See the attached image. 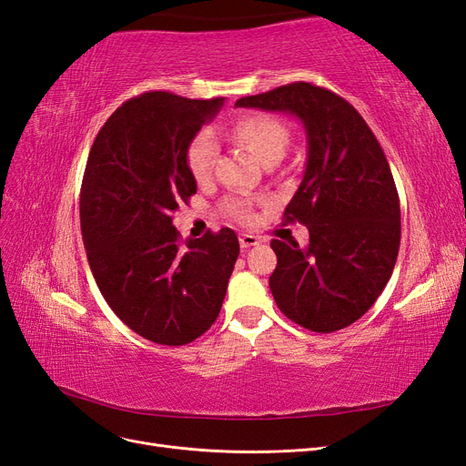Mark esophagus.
<instances>
[{"label": "esophagus", "instance_id": "34e87169", "mask_svg": "<svg viewBox=\"0 0 466 466\" xmlns=\"http://www.w3.org/2000/svg\"><path fill=\"white\" fill-rule=\"evenodd\" d=\"M238 243H241V248H250V247L262 243V237L252 235V233H241L238 235Z\"/></svg>", "mask_w": 466, "mask_h": 466}]
</instances>
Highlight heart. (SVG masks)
<instances>
[{"label":"heart","instance_id":"b5f03b06","mask_svg":"<svg viewBox=\"0 0 466 466\" xmlns=\"http://www.w3.org/2000/svg\"><path fill=\"white\" fill-rule=\"evenodd\" d=\"M231 136L245 146L262 165H276L286 155L291 139V128L270 112H252L237 118ZM218 161V142L209 130H202L192 137L187 149V167L196 182L209 180ZM225 214L241 223H252L257 218L255 204L245 198H231L223 204Z\"/></svg>","mask_w":466,"mask_h":466}]
</instances>
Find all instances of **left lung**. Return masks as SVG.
I'll return each instance as SVG.
<instances>
[{"label": "left lung", "instance_id": "8db88e82", "mask_svg": "<svg viewBox=\"0 0 466 466\" xmlns=\"http://www.w3.org/2000/svg\"><path fill=\"white\" fill-rule=\"evenodd\" d=\"M235 106L289 112L307 132L305 175L284 221L303 223L309 245L272 238L276 305L307 330L350 327L377 301L399 257L400 200L383 147L346 98L307 81Z\"/></svg>", "mask_w": 466, "mask_h": 466}]
</instances>
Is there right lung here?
<instances>
[{
    "label": "right lung",
    "instance_id": "obj_1",
    "mask_svg": "<svg viewBox=\"0 0 466 466\" xmlns=\"http://www.w3.org/2000/svg\"><path fill=\"white\" fill-rule=\"evenodd\" d=\"M221 105L168 91L130 98L98 130L81 182L96 286L126 327L161 346L190 344L216 322L238 257L229 228L182 241L173 225L196 194L188 144Z\"/></svg>",
    "mask_w": 466,
    "mask_h": 466
}]
</instances>
